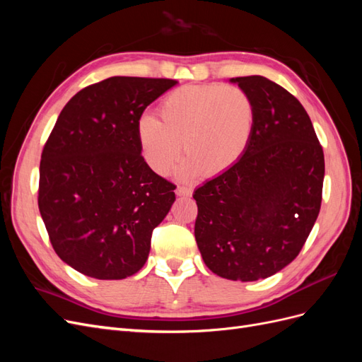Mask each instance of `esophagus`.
Here are the masks:
<instances>
[{"label":"esophagus","instance_id":"1","mask_svg":"<svg viewBox=\"0 0 362 362\" xmlns=\"http://www.w3.org/2000/svg\"><path fill=\"white\" fill-rule=\"evenodd\" d=\"M175 193H177L178 196H192V189L189 187H177V190H175Z\"/></svg>","mask_w":362,"mask_h":362}]
</instances>
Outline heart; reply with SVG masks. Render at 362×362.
<instances>
[{
	"label": "heart",
	"instance_id": "obj_1",
	"mask_svg": "<svg viewBox=\"0 0 362 362\" xmlns=\"http://www.w3.org/2000/svg\"><path fill=\"white\" fill-rule=\"evenodd\" d=\"M160 120L141 116L137 140L148 166L166 175L184 152L182 177L205 170L218 175L242 158L254 129L255 112L247 93L235 86H185L158 107Z\"/></svg>",
	"mask_w": 362,
	"mask_h": 362
}]
</instances>
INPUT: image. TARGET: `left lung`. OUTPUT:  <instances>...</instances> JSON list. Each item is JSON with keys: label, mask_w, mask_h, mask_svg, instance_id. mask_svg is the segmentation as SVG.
<instances>
[{"label": "left lung", "mask_w": 362, "mask_h": 362, "mask_svg": "<svg viewBox=\"0 0 362 362\" xmlns=\"http://www.w3.org/2000/svg\"><path fill=\"white\" fill-rule=\"evenodd\" d=\"M229 81L254 104V129L242 158L194 190V237L213 273L247 282L299 255L320 211L325 157L290 92L261 75Z\"/></svg>", "instance_id": "left-lung-1"}]
</instances>
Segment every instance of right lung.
Masks as SVG:
<instances>
[{"mask_svg": "<svg viewBox=\"0 0 362 362\" xmlns=\"http://www.w3.org/2000/svg\"><path fill=\"white\" fill-rule=\"evenodd\" d=\"M177 83L112 76L86 87L43 146L39 211L56 254L86 276L124 279L145 266L175 185L141 157L137 124Z\"/></svg>", "mask_w": 362, "mask_h": 362, "instance_id": "add662e5", "label": "right lung"}]
</instances>
